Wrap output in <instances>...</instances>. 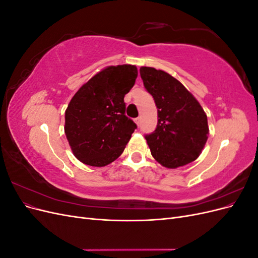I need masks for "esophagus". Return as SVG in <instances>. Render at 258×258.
Returning <instances> with one entry per match:
<instances>
[{
    "instance_id": "1",
    "label": "esophagus",
    "mask_w": 258,
    "mask_h": 258,
    "mask_svg": "<svg viewBox=\"0 0 258 258\" xmlns=\"http://www.w3.org/2000/svg\"><path fill=\"white\" fill-rule=\"evenodd\" d=\"M135 122L139 126L140 122H141V117H138V118H136V119H135Z\"/></svg>"
}]
</instances>
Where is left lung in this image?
Returning <instances> with one entry per match:
<instances>
[{"instance_id":"left-lung-1","label":"left lung","mask_w":258,"mask_h":258,"mask_svg":"<svg viewBox=\"0 0 258 258\" xmlns=\"http://www.w3.org/2000/svg\"><path fill=\"white\" fill-rule=\"evenodd\" d=\"M140 74L157 106V128L145 137L152 156L168 169L196 160L209 136L204 108L181 82L162 70L141 67Z\"/></svg>"}]
</instances>
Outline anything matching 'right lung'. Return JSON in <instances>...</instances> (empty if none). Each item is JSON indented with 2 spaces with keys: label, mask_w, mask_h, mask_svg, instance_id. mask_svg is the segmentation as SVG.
Instances as JSON below:
<instances>
[{
  "label": "right lung",
  "mask_w": 258,
  "mask_h": 258,
  "mask_svg": "<svg viewBox=\"0 0 258 258\" xmlns=\"http://www.w3.org/2000/svg\"><path fill=\"white\" fill-rule=\"evenodd\" d=\"M136 66H110L76 91L66 110L64 134L75 157L104 167L122 154L137 124L124 115L123 98L136 83Z\"/></svg>",
  "instance_id": "obj_1"
}]
</instances>
